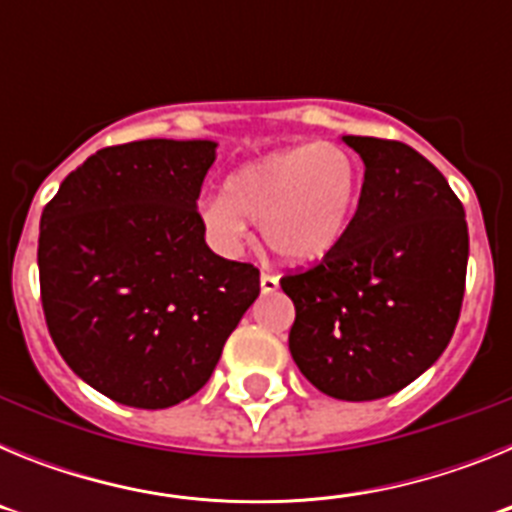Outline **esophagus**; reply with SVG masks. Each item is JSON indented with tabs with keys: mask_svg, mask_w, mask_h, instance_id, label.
Wrapping results in <instances>:
<instances>
[{
	"mask_svg": "<svg viewBox=\"0 0 512 512\" xmlns=\"http://www.w3.org/2000/svg\"><path fill=\"white\" fill-rule=\"evenodd\" d=\"M279 289V279L274 277V274H269V271H261V292L264 295H271V292H277Z\"/></svg>",
	"mask_w": 512,
	"mask_h": 512,
	"instance_id": "34e87169",
	"label": "esophagus"
}]
</instances>
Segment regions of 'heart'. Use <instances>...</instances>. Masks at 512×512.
<instances>
[{"mask_svg":"<svg viewBox=\"0 0 512 512\" xmlns=\"http://www.w3.org/2000/svg\"><path fill=\"white\" fill-rule=\"evenodd\" d=\"M361 166L336 143H302L253 158L225 179V192L200 202V220L217 251H241L248 223L292 264L323 259L341 243L361 194Z\"/></svg>","mask_w":512,"mask_h":512,"instance_id":"heart-1","label":"heart"}]
</instances>
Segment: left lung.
<instances>
[{"mask_svg": "<svg viewBox=\"0 0 512 512\" xmlns=\"http://www.w3.org/2000/svg\"><path fill=\"white\" fill-rule=\"evenodd\" d=\"M364 161L356 215L318 266L282 279L289 351L320 392L390 397L449 346L467 279L464 207L441 171L397 140L343 135Z\"/></svg>", "mask_w": 512, "mask_h": 512, "instance_id": "obj_1", "label": "left lung"}]
</instances>
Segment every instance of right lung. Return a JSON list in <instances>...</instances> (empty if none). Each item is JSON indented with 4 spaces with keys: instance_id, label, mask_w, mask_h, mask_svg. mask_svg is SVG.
<instances>
[{
    "instance_id": "add662e5",
    "label": "right lung",
    "mask_w": 512,
    "mask_h": 512,
    "mask_svg": "<svg viewBox=\"0 0 512 512\" xmlns=\"http://www.w3.org/2000/svg\"><path fill=\"white\" fill-rule=\"evenodd\" d=\"M215 140H135L71 171L40 217L45 323L66 364L128 408L200 392L259 297V269L205 243Z\"/></svg>"
}]
</instances>
